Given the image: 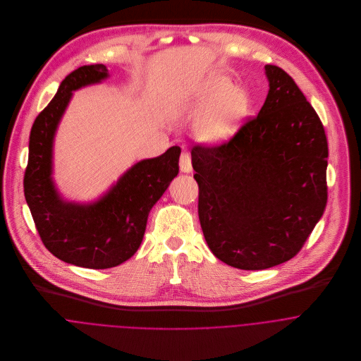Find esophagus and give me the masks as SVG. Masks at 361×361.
I'll use <instances>...</instances> for the list:
<instances>
[{
  "label": "esophagus",
  "mask_w": 361,
  "mask_h": 361,
  "mask_svg": "<svg viewBox=\"0 0 361 361\" xmlns=\"http://www.w3.org/2000/svg\"><path fill=\"white\" fill-rule=\"evenodd\" d=\"M179 168H180L182 172H186V173L192 172V169H193V168H192V158H190L189 153H182V154H180Z\"/></svg>",
  "instance_id": "34e87169"
}]
</instances>
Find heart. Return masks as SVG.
Masks as SVG:
<instances>
[{"label":"heart","mask_w":361,"mask_h":361,"mask_svg":"<svg viewBox=\"0 0 361 361\" xmlns=\"http://www.w3.org/2000/svg\"><path fill=\"white\" fill-rule=\"evenodd\" d=\"M193 106L202 114L196 122V135L207 143H219L232 137L250 112L252 99L240 86H231L225 76L208 80L195 94Z\"/></svg>","instance_id":"heart-1"}]
</instances>
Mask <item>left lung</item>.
I'll return each mask as SVG.
<instances>
[{
    "label": "left lung",
    "instance_id": "8db88e82",
    "mask_svg": "<svg viewBox=\"0 0 361 361\" xmlns=\"http://www.w3.org/2000/svg\"><path fill=\"white\" fill-rule=\"evenodd\" d=\"M269 90L257 116L218 146L196 145L199 219L212 255L239 269L295 257L328 200V143L295 80L265 65Z\"/></svg>",
    "mask_w": 361,
    "mask_h": 361
}]
</instances>
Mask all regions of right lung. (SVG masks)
Here are the masks:
<instances>
[{"mask_svg":"<svg viewBox=\"0 0 361 361\" xmlns=\"http://www.w3.org/2000/svg\"><path fill=\"white\" fill-rule=\"evenodd\" d=\"M108 78L103 63L83 65L59 85L37 115L29 140L23 178L25 199L46 249L55 257L83 268L105 269L132 257L145 236L150 209L179 172L180 149L173 146L126 171L94 203L62 200L52 182V142L72 92Z\"/></svg>","mask_w":361,"mask_h":361,"instance_id":"right-lung-1","label":"right lung"}]
</instances>
